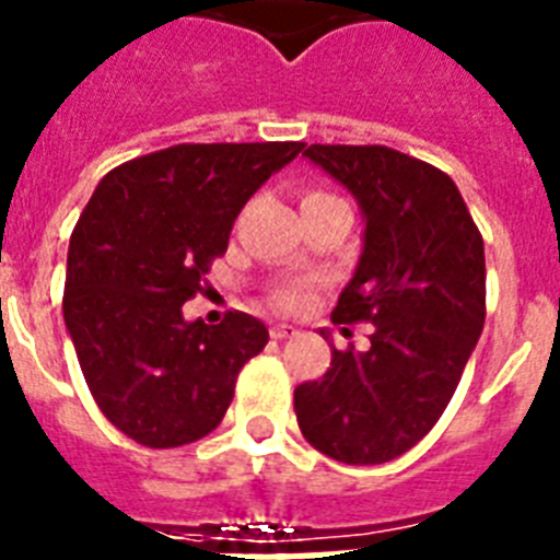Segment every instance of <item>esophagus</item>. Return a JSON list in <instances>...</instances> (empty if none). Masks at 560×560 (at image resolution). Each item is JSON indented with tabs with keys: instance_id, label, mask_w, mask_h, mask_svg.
Masks as SVG:
<instances>
[{
	"instance_id": "esophagus-1",
	"label": "esophagus",
	"mask_w": 560,
	"mask_h": 560,
	"mask_svg": "<svg viewBox=\"0 0 560 560\" xmlns=\"http://www.w3.org/2000/svg\"><path fill=\"white\" fill-rule=\"evenodd\" d=\"M294 336H301V329L292 327V324H277V327H271V339H277V341L294 339Z\"/></svg>"
}]
</instances>
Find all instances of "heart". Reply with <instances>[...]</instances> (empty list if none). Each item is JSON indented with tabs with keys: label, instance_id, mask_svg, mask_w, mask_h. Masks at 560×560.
I'll return each instance as SVG.
<instances>
[{
	"label": "heart",
	"instance_id": "heart-1",
	"mask_svg": "<svg viewBox=\"0 0 560 560\" xmlns=\"http://www.w3.org/2000/svg\"><path fill=\"white\" fill-rule=\"evenodd\" d=\"M310 195H324V192H310ZM310 301V289L303 283H285L275 292V303L283 310H301Z\"/></svg>",
	"mask_w": 560,
	"mask_h": 560
}]
</instances>
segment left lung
<instances>
[{"instance_id": "1", "label": "left lung", "mask_w": 560, "mask_h": 560, "mask_svg": "<svg viewBox=\"0 0 560 560\" xmlns=\"http://www.w3.org/2000/svg\"><path fill=\"white\" fill-rule=\"evenodd\" d=\"M303 158L357 195L365 245L332 324L368 320V350H332L294 388L318 453L383 465L444 415L485 327V242L453 177L388 145H310Z\"/></svg>"}]
</instances>
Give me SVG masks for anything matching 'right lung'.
<instances>
[{"mask_svg":"<svg viewBox=\"0 0 560 560\" xmlns=\"http://www.w3.org/2000/svg\"><path fill=\"white\" fill-rule=\"evenodd\" d=\"M303 142H184L102 177L67 257L63 320L98 409L137 444L168 450L219 427L266 324L184 320L248 198Z\"/></svg>","mask_w":560,"mask_h":560,"instance_id":"add662e5","label":"right lung"}]
</instances>
